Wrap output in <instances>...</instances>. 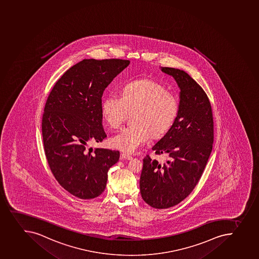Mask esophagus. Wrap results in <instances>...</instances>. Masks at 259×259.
I'll return each mask as SVG.
<instances>
[{"label":"esophagus","instance_id":"1","mask_svg":"<svg viewBox=\"0 0 259 259\" xmlns=\"http://www.w3.org/2000/svg\"><path fill=\"white\" fill-rule=\"evenodd\" d=\"M121 159H125V160H131V159H133V157H132V156L125 153H121Z\"/></svg>","mask_w":259,"mask_h":259}]
</instances>
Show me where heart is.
I'll list each match as a JSON object with an SVG mask.
<instances>
[{"label": "heart", "mask_w": 259, "mask_h": 259, "mask_svg": "<svg viewBox=\"0 0 259 259\" xmlns=\"http://www.w3.org/2000/svg\"><path fill=\"white\" fill-rule=\"evenodd\" d=\"M180 111V100L163 84L151 79L129 82L122 96L111 94L102 103V113L111 128H119L133 113L132 122L111 138L113 148L134 153L151 137L160 138L175 123Z\"/></svg>", "instance_id": "heart-1"}]
</instances>
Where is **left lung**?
Returning a JSON list of instances; mask_svg holds the SVG:
<instances>
[{"label": "left lung", "instance_id": "8db88e82", "mask_svg": "<svg viewBox=\"0 0 259 259\" xmlns=\"http://www.w3.org/2000/svg\"><path fill=\"white\" fill-rule=\"evenodd\" d=\"M180 87V111L175 123L153 146L156 154H165L163 164L143 158L141 195L156 209H167L185 200L200 180L213 147L211 106L204 90L186 72L162 67Z\"/></svg>", "mask_w": 259, "mask_h": 259}]
</instances>
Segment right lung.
I'll return each instance as SVG.
<instances>
[{"label": "right lung", "mask_w": 259, "mask_h": 259, "mask_svg": "<svg viewBox=\"0 0 259 259\" xmlns=\"http://www.w3.org/2000/svg\"><path fill=\"white\" fill-rule=\"evenodd\" d=\"M129 64L125 59H83L62 75L45 104L42 134L48 163L59 185L79 199L102 194L109 168L120 158L119 151L89 146L106 138L102 95Z\"/></svg>", "instance_id": "right-lung-1"}]
</instances>
